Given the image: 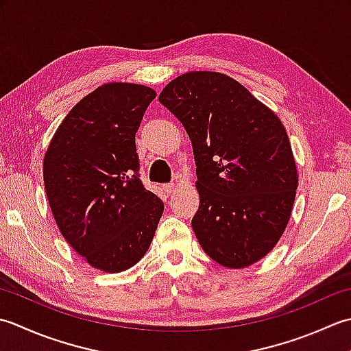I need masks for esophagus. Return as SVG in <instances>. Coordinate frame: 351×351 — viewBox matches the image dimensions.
I'll return each instance as SVG.
<instances>
[{
  "label": "esophagus",
  "mask_w": 351,
  "mask_h": 351,
  "mask_svg": "<svg viewBox=\"0 0 351 351\" xmlns=\"http://www.w3.org/2000/svg\"><path fill=\"white\" fill-rule=\"evenodd\" d=\"M176 183H168V184H163V191L167 192V194H173L174 189H176Z\"/></svg>",
  "instance_id": "1"
}]
</instances>
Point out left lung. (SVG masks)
Segmentation results:
<instances>
[{"label": "left lung", "mask_w": 351, "mask_h": 351, "mask_svg": "<svg viewBox=\"0 0 351 351\" xmlns=\"http://www.w3.org/2000/svg\"><path fill=\"white\" fill-rule=\"evenodd\" d=\"M159 101L194 148L199 245L226 268L253 265L282 238L298 186L282 121L239 82L212 71L178 75Z\"/></svg>", "instance_id": "1"}]
</instances>
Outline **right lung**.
Masks as SVG:
<instances>
[{"mask_svg": "<svg viewBox=\"0 0 351 351\" xmlns=\"http://www.w3.org/2000/svg\"><path fill=\"white\" fill-rule=\"evenodd\" d=\"M156 90L106 83L80 99L44 157L47 198L68 244L90 267L121 273L152 244L162 199L139 180L134 134Z\"/></svg>", "mask_w": 351, "mask_h": 351, "instance_id": "add662e5", "label": "right lung"}]
</instances>
